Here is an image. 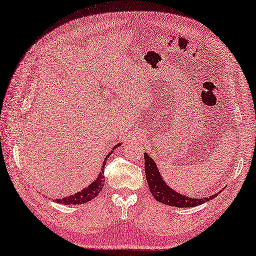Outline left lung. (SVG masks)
Segmentation results:
<instances>
[{
	"mask_svg": "<svg viewBox=\"0 0 256 256\" xmlns=\"http://www.w3.org/2000/svg\"><path fill=\"white\" fill-rule=\"evenodd\" d=\"M144 171L148 185H149V189L154 199L164 204L176 206V208H194V206L214 199L220 194H216L208 198H201V199H194V198L178 194L164 183L155 162L146 153H144Z\"/></svg>",
	"mask_w": 256,
	"mask_h": 256,
	"instance_id": "1",
	"label": "left lung"
}]
</instances>
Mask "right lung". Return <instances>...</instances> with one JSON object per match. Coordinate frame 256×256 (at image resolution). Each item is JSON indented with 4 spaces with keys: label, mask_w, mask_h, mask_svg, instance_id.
Here are the masks:
<instances>
[{
    "label": "right lung",
    "mask_w": 256,
    "mask_h": 256,
    "mask_svg": "<svg viewBox=\"0 0 256 256\" xmlns=\"http://www.w3.org/2000/svg\"><path fill=\"white\" fill-rule=\"evenodd\" d=\"M119 146H121V144H118L114 146V150L116 149V148H118ZM110 154H112V152L108 153V155L106 156V158L104 160V162H103L102 169H101L102 172L98 174V176L96 178L94 182H92L87 188L83 189V190H80V192H76V194L62 198V199H54V201L57 203L64 204V205H69V204L76 205V204H80V203H86L90 200H92L94 198H96L98 194H100V192L102 190V188L104 186V178H105L104 176V166H105V162L107 160V158H108Z\"/></svg>",
    "instance_id": "right-lung-1"
}]
</instances>
